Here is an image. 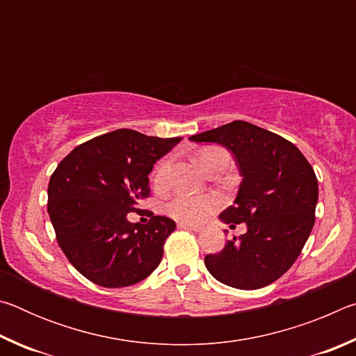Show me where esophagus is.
<instances>
[{
	"instance_id": "esophagus-1",
	"label": "esophagus",
	"mask_w": 356,
	"mask_h": 356,
	"mask_svg": "<svg viewBox=\"0 0 356 356\" xmlns=\"http://www.w3.org/2000/svg\"><path fill=\"white\" fill-rule=\"evenodd\" d=\"M177 226L180 227V229H190V231H195V232H200L201 231V226H197V225H190V222H185V221H179L177 222Z\"/></svg>"
}]
</instances>
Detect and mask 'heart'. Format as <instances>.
<instances>
[{
  "label": "heart",
  "instance_id": "obj_1",
  "mask_svg": "<svg viewBox=\"0 0 356 356\" xmlns=\"http://www.w3.org/2000/svg\"><path fill=\"white\" fill-rule=\"evenodd\" d=\"M221 149H207L200 155V161L202 163L209 155L215 152H220ZM171 168V160H161L156 165L152 180L156 186H161L168 179ZM220 206V200L213 195H193V193H179L174 196V200L168 204V212H170L174 218H179L182 221L188 222H200L206 220L207 216L213 212V210Z\"/></svg>",
  "mask_w": 356,
  "mask_h": 356
}]
</instances>
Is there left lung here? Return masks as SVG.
Listing matches in <instances>:
<instances>
[{
  "mask_svg": "<svg viewBox=\"0 0 356 356\" xmlns=\"http://www.w3.org/2000/svg\"><path fill=\"white\" fill-rule=\"evenodd\" d=\"M231 150L242 182L234 206L220 213L231 227L246 231L216 254L204 259L215 280L254 291L281 278L297 261L316 221L318 185L314 170L297 146L245 120L188 138Z\"/></svg>",
  "mask_w": 356,
  "mask_h": 356,
  "instance_id": "left-lung-1",
  "label": "left lung"
}]
</instances>
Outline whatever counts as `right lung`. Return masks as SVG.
<instances>
[{
    "instance_id": "1",
    "label": "right lung",
    "mask_w": 356,
    "mask_h": 356,
    "mask_svg": "<svg viewBox=\"0 0 356 356\" xmlns=\"http://www.w3.org/2000/svg\"><path fill=\"white\" fill-rule=\"evenodd\" d=\"M182 138H156L119 129L76 146L50 177L48 215L65 257L84 278L127 287L154 272L176 229L166 216L130 222L150 195L154 163Z\"/></svg>"
}]
</instances>
